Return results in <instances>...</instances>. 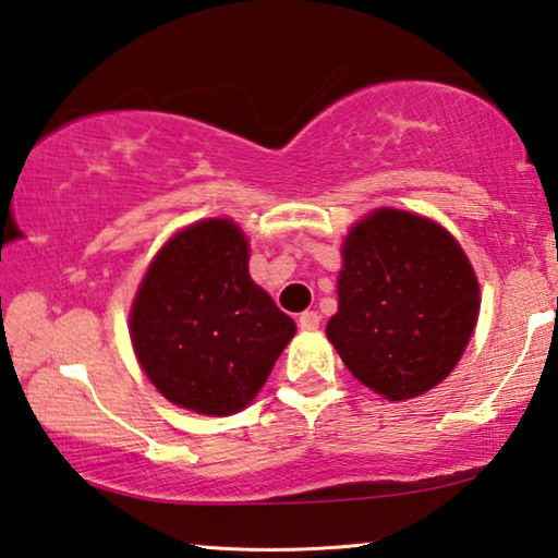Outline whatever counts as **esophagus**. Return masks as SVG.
Listing matches in <instances>:
<instances>
[{
    "mask_svg": "<svg viewBox=\"0 0 558 558\" xmlns=\"http://www.w3.org/2000/svg\"><path fill=\"white\" fill-rule=\"evenodd\" d=\"M298 326H301L303 330H315L320 326V315L315 311H305V313H301V318H298Z\"/></svg>",
    "mask_w": 558,
    "mask_h": 558,
    "instance_id": "obj_1",
    "label": "esophagus"
}]
</instances>
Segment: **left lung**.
Instances as JSON below:
<instances>
[{
  "mask_svg": "<svg viewBox=\"0 0 558 558\" xmlns=\"http://www.w3.org/2000/svg\"><path fill=\"white\" fill-rule=\"evenodd\" d=\"M478 282L434 220L376 210L351 230L328 340L363 386L390 401L440 384L469 345Z\"/></svg>",
  "mask_w": 558,
  "mask_h": 558,
  "instance_id": "8db88e82",
  "label": "left lung"
}]
</instances>
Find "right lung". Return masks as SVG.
Listing matches in <instances>:
<instances>
[{
    "mask_svg": "<svg viewBox=\"0 0 558 558\" xmlns=\"http://www.w3.org/2000/svg\"><path fill=\"white\" fill-rule=\"evenodd\" d=\"M247 257L235 222H195L157 253L137 290L130 313L137 361L182 409H245L295 336L293 318L251 280Z\"/></svg>",
    "mask_w": 558,
    "mask_h": 558,
    "instance_id": "obj_1",
    "label": "right lung"
}]
</instances>
